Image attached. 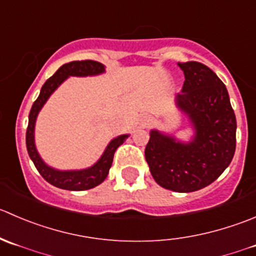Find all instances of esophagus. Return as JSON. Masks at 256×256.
Returning a JSON list of instances; mask_svg holds the SVG:
<instances>
[{
    "label": "esophagus",
    "mask_w": 256,
    "mask_h": 256,
    "mask_svg": "<svg viewBox=\"0 0 256 256\" xmlns=\"http://www.w3.org/2000/svg\"><path fill=\"white\" fill-rule=\"evenodd\" d=\"M150 120H152L150 117H148V116H146V117L143 118V122H142V123H143L144 127H146V126H148L149 123H150Z\"/></svg>",
    "instance_id": "1"
}]
</instances>
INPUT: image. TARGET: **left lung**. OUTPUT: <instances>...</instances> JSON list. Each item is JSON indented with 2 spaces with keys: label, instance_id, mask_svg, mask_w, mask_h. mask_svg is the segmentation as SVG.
<instances>
[{
  "label": "left lung",
  "instance_id": "8db88e82",
  "mask_svg": "<svg viewBox=\"0 0 256 256\" xmlns=\"http://www.w3.org/2000/svg\"><path fill=\"white\" fill-rule=\"evenodd\" d=\"M178 64L186 80L176 103L193 122L196 138L182 144L152 130L144 154L159 186L189 193L213 183L230 164L236 146V120L226 87L210 68L196 60Z\"/></svg>",
  "mask_w": 256,
  "mask_h": 256
}]
</instances>
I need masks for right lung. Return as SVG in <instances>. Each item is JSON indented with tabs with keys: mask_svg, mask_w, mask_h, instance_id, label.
Wrapping results in <instances>:
<instances>
[{
	"mask_svg": "<svg viewBox=\"0 0 256 256\" xmlns=\"http://www.w3.org/2000/svg\"><path fill=\"white\" fill-rule=\"evenodd\" d=\"M104 70L103 64L100 62L90 60H73V62L66 63V64L60 66L57 70V72L48 78L42 86L41 93H40L38 98L34 100V106L31 108V112L28 116V127L26 132V146L27 152H28L30 158L34 162V166L37 168L38 173L43 176L44 180L52 186H57V188L66 189V190H87V189L94 188L98 184L102 183L108 176L110 166H112L113 156H114V152L117 150L118 146L126 140L128 136H120L117 138L113 139L110 144H108L107 149L103 153L102 158L97 162L90 169H84V170L78 172H60L54 170V169L50 168L43 163V160L40 158L38 153L34 146V122H36V117L38 114L42 106L44 104L46 100H48L53 90L68 77V76H92L102 73Z\"/></svg>",
	"mask_w": 256,
	"mask_h": 256,
	"instance_id": "add662e5",
	"label": "right lung"
}]
</instances>
